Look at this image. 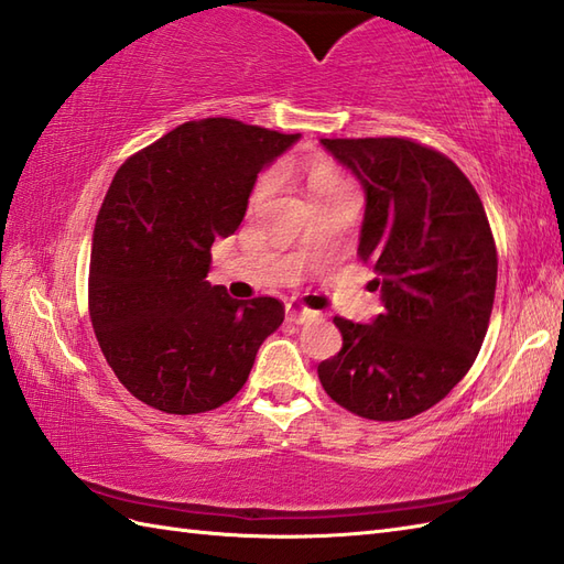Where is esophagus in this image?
I'll use <instances>...</instances> for the list:
<instances>
[{
  "instance_id": "obj_1",
  "label": "esophagus",
  "mask_w": 564,
  "mask_h": 564,
  "mask_svg": "<svg viewBox=\"0 0 564 564\" xmlns=\"http://www.w3.org/2000/svg\"><path fill=\"white\" fill-rule=\"evenodd\" d=\"M286 318H290L292 323H306V321L316 318V311L304 308L299 304H286Z\"/></svg>"
}]
</instances>
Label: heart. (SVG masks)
<instances>
[{
	"mask_svg": "<svg viewBox=\"0 0 564 564\" xmlns=\"http://www.w3.org/2000/svg\"><path fill=\"white\" fill-rule=\"evenodd\" d=\"M304 178H306V185H308V197L311 203L314 199H323V197H333V195H340L345 191H352V185H349L340 173H337L335 169L330 166H323V164H316V166H308L304 171ZM274 185V176H265L253 191V205H258L262 197H265Z\"/></svg>",
	"mask_w": 564,
	"mask_h": 564,
	"instance_id": "heart-1",
	"label": "heart"
}]
</instances>
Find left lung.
Here are the masks:
<instances>
[{"mask_svg": "<svg viewBox=\"0 0 564 564\" xmlns=\"http://www.w3.org/2000/svg\"><path fill=\"white\" fill-rule=\"evenodd\" d=\"M365 191L357 256L383 311L335 318L343 349L318 365L337 405L359 417H415L466 377L485 340L497 250L485 207L452 159L400 137L321 140Z\"/></svg>", "mask_w": 564, "mask_h": 564, "instance_id": "1", "label": "left lung"}]
</instances>
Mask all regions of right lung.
<instances>
[{
    "label": "right lung",
    "instance_id": "add662e5",
    "mask_svg": "<svg viewBox=\"0 0 564 564\" xmlns=\"http://www.w3.org/2000/svg\"><path fill=\"white\" fill-rule=\"evenodd\" d=\"M299 137L193 120L116 173L94 229L89 314L106 361L137 400L195 415L243 388L284 306L272 296L239 302L209 284V248L239 229L258 173Z\"/></svg>",
    "mask_w": 564,
    "mask_h": 564
}]
</instances>
